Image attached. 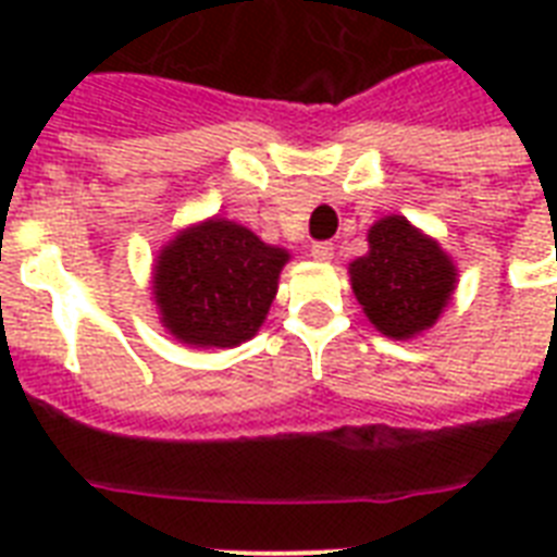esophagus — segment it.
I'll use <instances>...</instances> for the list:
<instances>
[{
	"instance_id": "1",
	"label": "esophagus",
	"mask_w": 557,
	"mask_h": 557,
	"mask_svg": "<svg viewBox=\"0 0 557 557\" xmlns=\"http://www.w3.org/2000/svg\"><path fill=\"white\" fill-rule=\"evenodd\" d=\"M312 257H314V260H321V262H330L332 257H335V245L326 243V239H323V243H314L312 245Z\"/></svg>"
}]
</instances>
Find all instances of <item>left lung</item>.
Wrapping results in <instances>:
<instances>
[{
    "label": "left lung",
    "mask_w": 557,
    "mask_h": 557,
    "mask_svg": "<svg viewBox=\"0 0 557 557\" xmlns=\"http://www.w3.org/2000/svg\"><path fill=\"white\" fill-rule=\"evenodd\" d=\"M349 274L367 318L389 338H410L433 326L457 283L440 245L401 216L370 227V253L352 262Z\"/></svg>",
    "instance_id": "left-lung-1"
}]
</instances>
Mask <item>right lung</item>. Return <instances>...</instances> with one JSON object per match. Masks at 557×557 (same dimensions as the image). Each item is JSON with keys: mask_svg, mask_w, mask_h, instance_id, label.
<instances>
[{"mask_svg": "<svg viewBox=\"0 0 557 557\" xmlns=\"http://www.w3.org/2000/svg\"><path fill=\"white\" fill-rule=\"evenodd\" d=\"M288 253L243 225L210 219L170 243L156 265V304L178 341L236 347L260 330Z\"/></svg>", "mask_w": 557, "mask_h": 557, "instance_id": "right-lung-1", "label": "right lung"}]
</instances>
